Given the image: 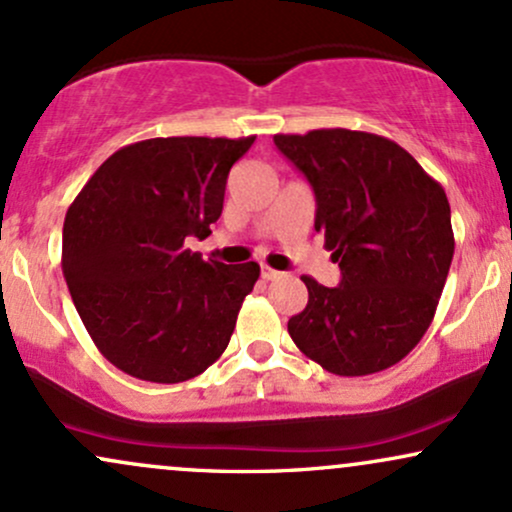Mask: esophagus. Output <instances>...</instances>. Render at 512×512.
Wrapping results in <instances>:
<instances>
[{
  "label": "esophagus",
  "instance_id": "esophagus-1",
  "mask_svg": "<svg viewBox=\"0 0 512 512\" xmlns=\"http://www.w3.org/2000/svg\"><path fill=\"white\" fill-rule=\"evenodd\" d=\"M276 276H281V272H276V269L269 267V264H262V279L272 281V279H276Z\"/></svg>",
  "mask_w": 512,
  "mask_h": 512
}]
</instances>
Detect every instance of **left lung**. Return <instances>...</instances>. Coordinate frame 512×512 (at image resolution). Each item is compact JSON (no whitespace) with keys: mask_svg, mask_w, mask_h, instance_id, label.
<instances>
[{"mask_svg":"<svg viewBox=\"0 0 512 512\" xmlns=\"http://www.w3.org/2000/svg\"><path fill=\"white\" fill-rule=\"evenodd\" d=\"M315 192V231L342 269L334 289L303 276L308 305L289 320L305 356L334 375L380 373L421 342L448 279L450 204L416 158L354 129L274 134Z\"/></svg>","mask_w":512,"mask_h":512,"instance_id":"8db88e82","label":"left lung"}]
</instances>
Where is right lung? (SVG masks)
Listing matches in <instances>:
<instances>
[{"instance_id": "add662e5", "label": "right lung", "mask_w": 512, "mask_h": 512, "mask_svg": "<svg viewBox=\"0 0 512 512\" xmlns=\"http://www.w3.org/2000/svg\"><path fill=\"white\" fill-rule=\"evenodd\" d=\"M255 137H156L122 146L69 204L62 272L86 332L132 378L173 385L226 351L260 264L185 248L221 216Z\"/></svg>"}]
</instances>
